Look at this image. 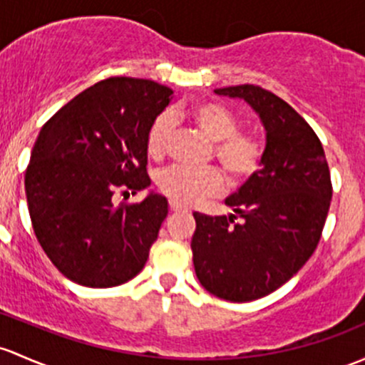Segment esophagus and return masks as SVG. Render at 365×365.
Masks as SVG:
<instances>
[{
    "instance_id": "esophagus-1",
    "label": "esophagus",
    "mask_w": 365,
    "mask_h": 365,
    "mask_svg": "<svg viewBox=\"0 0 365 365\" xmlns=\"http://www.w3.org/2000/svg\"><path fill=\"white\" fill-rule=\"evenodd\" d=\"M170 210L171 212H185V206L183 205H180V202H176V201H170Z\"/></svg>"
}]
</instances>
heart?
Returning <instances> with one entry per match:
<instances>
[{
	"label": "heart",
	"instance_id": "heart-1",
	"mask_svg": "<svg viewBox=\"0 0 365 365\" xmlns=\"http://www.w3.org/2000/svg\"><path fill=\"white\" fill-rule=\"evenodd\" d=\"M183 115L194 122L215 143V159L232 182L248 180L262 166L266 147L259 134L241 131L240 118L231 108L218 101H195L183 110ZM173 138V120L170 113H159L148 125V155L159 159L166 153ZM157 187L166 197L180 205H195L206 197L218 195L224 189V176L215 168L190 170L185 166H171L157 178Z\"/></svg>",
	"mask_w": 365,
	"mask_h": 365
}]
</instances>
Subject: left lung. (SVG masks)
<instances>
[{"label":"left lung","mask_w":365,"mask_h":365,"mask_svg":"<svg viewBox=\"0 0 365 365\" xmlns=\"http://www.w3.org/2000/svg\"><path fill=\"white\" fill-rule=\"evenodd\" d=\"M241 98L266 128L262 168L225 199L229 217L194 213L192 260L201 285L232 302L264 297L317 250L332 197L331 171L312 125L259 86L215 91Z\"/></svg>","instance_id":"obj_1"}]
</instances>
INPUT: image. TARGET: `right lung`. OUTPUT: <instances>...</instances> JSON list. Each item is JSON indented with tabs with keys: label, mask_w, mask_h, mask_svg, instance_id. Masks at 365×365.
<instances>
[{
	"label": "right lung",
	"mask_w": 365,
	"mask_h": 365,
	"mask_svg": "<svg viewBox=\"0 0 365 365\" xmlns=\"http://www.w3.org/2000/svg\"><path fill=\"white\" fill-rule=\"evenodd\" d=\"M173 91L157 82L112 76L53 113L36 138L24 176L33 231L53 266L92 289L134 278L148 259L166 197H115L150 185L147 131Z\"/></svg>",
	"instance_id": "obj_1"
}]
</instances>
